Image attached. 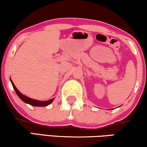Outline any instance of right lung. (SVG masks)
<instances>
[{
	"label": "right lung",
	"mask_w": 147,
	"mask_h": 147,
	"mask_svg": "<svg viewBox=\"0 0 147 147\" xmlns=\"http://www.w3.org/2000/svg\"><path fill=\"white\" fill-rule=\"evenodd\" d=\"M10 80H11V84H12L14 90H15L16 93L18 95V97H19L22 100L24 101V102L26 103V104H28L31 105V106H33L45 107V106H48L49 104H51L52 101H54V99H50V100H48V101H39V100H36V99H31L28 97H26V96H25L24 95H23V94H22L20 92L19 90L17 89V88L16 87V86L14 85L13 82H12L11 79H10Z\"/></svg>",
	"instance_id": "right-lung-1"
}]
</instances>
